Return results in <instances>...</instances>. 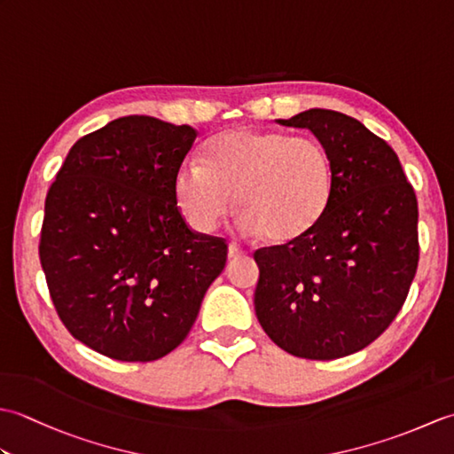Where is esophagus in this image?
Instances as JSON below:
<instances>
[{"label": "esophagus", "instance_id": "obj_1", "mask_svg": "<svg viewBox=\"0 0 454 454\" xmlns=\"http://www.w3.org/2000/svg\"><path fill=\"white\" fill-rule=\"evenodd\" d=\"M247 252L242 247H238L236 244H230L228 246V262H234V259H239V257H246Z\"/></svg>", "mask_w": 454, "mask_h": 454}]
</instances>
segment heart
<instances>
[{
    "instance_id": "obj_1",
    "label": "heart",
    "mask_w": 454,
    "mask_h": 454,
    "mask_svg": "<svg viewBox=\"0 0 454 454\" xmlns=\"http://www.w3.org/2000/svg\"><path fill=\"white\" fill-rule=\"evenodd\" d=\"M333 189V161L322 142L252 127L212 137L202 161L185 160L173 177L177 208L195 232H215L238 200L239 232L267 234L275 244L310 234Z\"/></svg>"
}]
</instances>
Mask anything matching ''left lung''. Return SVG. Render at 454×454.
<instances>
[{
    "instance_id": "8db88e82",
    "label": "left lung",
    "mask_w": 454,
    "mask_h": 454,
    "mask_svg": "<svg viewBox=\"0 0 454 454\" xmlns=\"http://www.w3.org/2000/svg\"><path fill=\"white\" fill-rule=\"evenodd\" d=\"M277 122L324 144L335 189L310 234L255 252V314L286 353L340 359L372 343L406 301L419 259L418 199L396 152L356 119L308 109Z\"/></svg>"
}]
</instances>
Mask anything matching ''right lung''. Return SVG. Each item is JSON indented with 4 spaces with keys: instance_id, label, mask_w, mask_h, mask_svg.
Returning <instances> with one entry per match:
<instances>
[{
    "instance_id": "obj_1",
    "label": "right lung",
    "mask_w": 454,
    "mask_h": 454,
    "mask_svg": "<svg viewBox=\"0 0 454 454\" xmlns=\"http://www.w3.org/2000/svg\"><path fill=\"white\" fill-rule=\"evenodd\" d=\"M197 130L130 114L80 138L48 189L41 265L75 340L127 363L185 340L228 246L181 218L173 177Z\"/></svg>"
}]
</instances>
